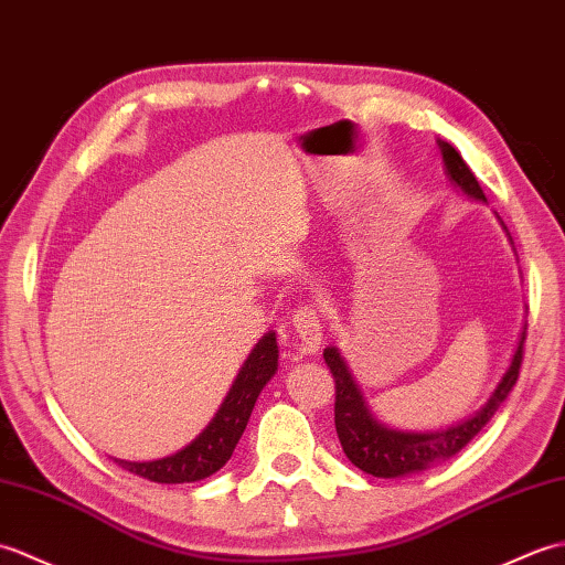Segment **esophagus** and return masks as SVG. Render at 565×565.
Listing matches in <instances>:
<instances>
[{"mask_svg":"<svg viewBox=\"0 0 565 565\" xmlns=\"http://www.w3.org/2000/svg\"><path fill=\"white\" fill-rule=\"evenodd\" d=\"M292 329L297 333L299 353H305V355L317 353L321 341H323V333H321L323 326H321V319H319V311L315 307H309V305L299 307L295 311V317H292Z\"/></svg>","mask_w":565,"mask_h":565,"instance_id":"1","label":"esophagus"}]
</instances>
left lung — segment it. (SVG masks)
Returning a JSON list of instances; mask_svg holds the SVG:
<instances>
[{"label": "left lung", "mask_w": 565, "mask_h": 565, "mask_svg": "<svg viewBox=\"0 0 565 565\" xmlns=\"http://www.w3.org/2000/svg\"><path fill=\"white\" fill-rule=\"evenodd\" d=\"M437 147H440L449 183L459 188L467 198L486 203V195L481 191L479 181H476L471 169L467 167V161L461 159L457 149L445 140H437ZM498 222L503 224L500 217ZM503 230L508 234L505 224ZM524 333L527 331H522L515 355L510 360V367L505 370L503 380H500L498 386L493 388L491 398L463 420H457L452 425H447V428H435V430H401V428H392V425H384L372 413L365 396H362V388L355 382L353 372H350L341 350L335 345L326 348L323 360L335 380V433H338V440H341L345 457L353 461L358 469L377 476V479H401V476H413L435 467V463L447 461L449 457H455L459 449L467 447L473 437L481 433L483 425L495 416V411L508 398L512 386H515L520 377V365H522Z\"/></svg>", "instance_id": "obj_1"}]
</instances>
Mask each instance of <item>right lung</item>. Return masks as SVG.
Segmentation results:
<instances>
[{
	"mask_svg": "<svg viewBox=\"0 0 565 565\" xmlns=\"http://www.w3.org/2000/svg\"><path fill=\"white\" fill-rule=\"evenodd\" d=\"M275 372H278V338H275V331H268L250 350V355L246 358L239 374H236L215 418L205 425V430L193 443H188L179 452L161 459H116V463H120L125 471L142 476V479L154 483H193L207 479V476L220 471L230 461L236 443H239V437L246 430L258 394Z\"/></svg>",
	"mask_w": 565,
	"mask_h": 565,
	"instance_id": "1",
	"label": "right lung"
}]
</instances>
